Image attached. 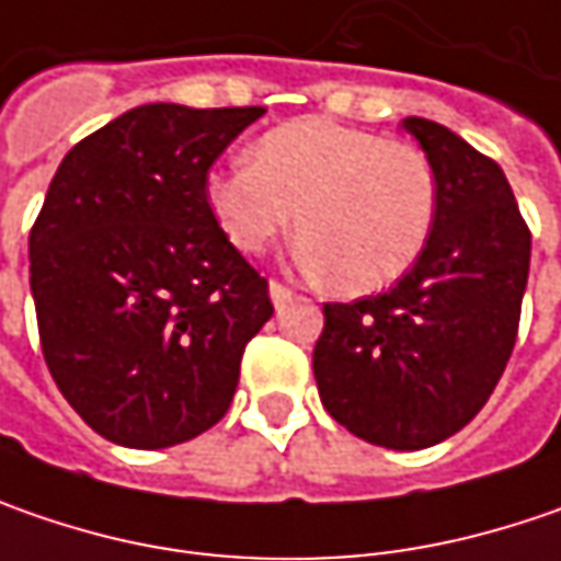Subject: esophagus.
Here are the masks:
<instances>
[{
    "label": "esophagus",
    "mask_w": 561,
    "mask_h": 561,
    "mask_svg": "<svg viewBox=\"0 0 561 561\" xmlns=\"http://www.w3.org/2000/svg\"><path fill=\"white\" fill-rule=\"evenodd\" d=\"M270 298H273V305L276 307L288 305V301H291V288H288V285H282L279 279H273L270 282Z\"/></svg>",
    "instance_id": "1"
}]
</instances>
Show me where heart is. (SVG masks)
I'll return each mask as SVG.
<instances>
[{"mask_svg":"<svg viewBox=\"0 0 561 561\" xmlns=\"http://www.w3.org/2000/svg\"><path fill=\"white\" fill-rule=\"evenodd\" d=\"M207 204L241 254L266 251L298 213L301 263L342 295H370L421 260L439 213L424 150L404 140L295 118L207 179Z\"/></svg>","mask_w":561,"mask_h":561,"instance_id":"heart-1","label":"heart"}]
</instances>
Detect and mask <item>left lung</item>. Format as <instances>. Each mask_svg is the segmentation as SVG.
I'll return each instance as SVG.
<instances>
[{
    "mask_svg": "<svg viewBox=\"0 0 561 561\" xmlns=\"http://www.w3.org/2000/svg\"><path fill=\"white\" fill-rule=\"evenodd\" d=\"M439 182L421 260L389 291L323 305L313 377L348 433L414 451L471 424L512 357L530 229L500 162L430 122L404 118Z\"/></svg>",
    "mask_w": 561,
    "mask_h": 561,
    "instance_id": "left-lung-1",
    "label": "left lung"
}]
</instances>
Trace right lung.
Returning a JSON list of instances; mask_svg holds the SVG:
<instances>
[{"instance_id":"obj_1","label":"right lung","mask_w":561,"mask_h":561,"mask_svg":"<svg viewBox=\"0 0 561 561\" xmlns=\"http://www.w3.org/2000/svg\"><path fill=\"white\" fill-rule=\"evenodd\" d=\"M266 110L147 103L75 144L31 229L39 348L110 443L179 446L222 421L270 285L209 213L219 153Z\"/></svg>"}]
</instances>
